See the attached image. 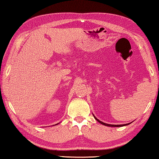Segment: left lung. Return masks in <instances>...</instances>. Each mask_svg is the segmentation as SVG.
Returning <instances> with one entry per match:
<instances>
[{"label": "left lung", "mask_w": 159, "mask_h": 159, "mask_svg": "<svg viewBox=\"0 0 159 159\" xmlns=\"http://www.w3.org/2000/svg\"><path fill=\"white\" fill-rule=\"evenodd\" d=\"M93 116H94V115H93ZM94 117H95V119L98 121V122H99L100 123V124H102V125H105V126H108V127H123V126L129 125V123H128V124H125V125H109V124H106V123L102 122H101V121H100L99 120H98L97 118L95 117V116H94Z\"/></svg>", "instance_id": "1"}]
</instances>
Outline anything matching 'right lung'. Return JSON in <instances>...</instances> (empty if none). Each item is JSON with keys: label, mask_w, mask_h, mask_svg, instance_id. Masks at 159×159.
<instances>
[{"label": "right lung", "mask_w": 159, "mask_h": 159, "mask_svg": "<svg viewBox=\"0 0 159 159\" xmlns=\"http://www.w3.org/2000/svg\"><path fill=\"white\" fill-rule=\"evenodd\" d=\"M57 125H58V124H57Z\"/></svg>", "instance_id": "right-lung-1"}]
</instances>
